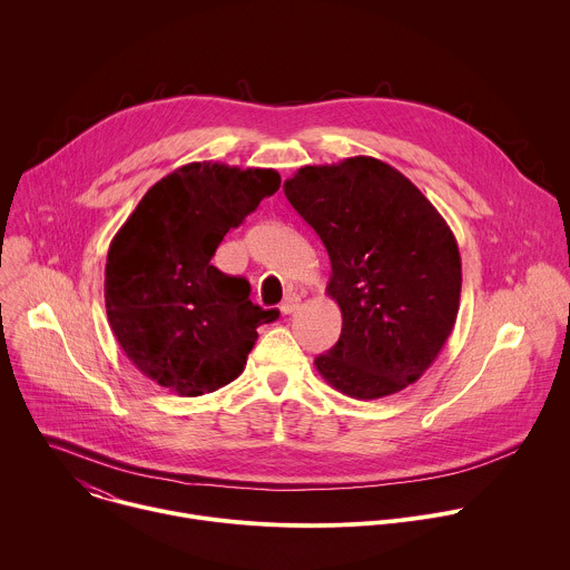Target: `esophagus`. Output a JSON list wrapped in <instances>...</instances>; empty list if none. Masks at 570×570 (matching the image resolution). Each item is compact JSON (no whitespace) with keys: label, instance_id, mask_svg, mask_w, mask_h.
Listing matches in <instances>:
<instances>
[{"label":"esophagus","instance_id":"34e87169","mask_svg":"<svg viewBox=\"0 0 570 570\" xmlns=\"http://www.w3.org/2000/svg\"><path fill=\"white\" fill-rule=\"evenodd\" d=\"M282 313L284 315H291V313H295L297 308H299V295H295V293H288L286 297H284V302H282Z\"/></svg>","mask_w":570,"mask_h":570}]
</instances>
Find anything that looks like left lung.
<instances>
[{"mask_svg": "<svg viewBox=\"0 0 570 570\" xmlns=\"http://www.w3.org/2000/svg\"><path fill=\"white\" fill-rule=\"evenodd\" d=\"M284 195L322 239L326 293L342 311L340 340L315 357L320 375L357 401L416 383L459 313L461 255L445 219L405 174L371 156L304 165Z\"/></svg>", "mask_w": 570, "mask_h": 570, "instance_id": "obj_1", "label": "left lung"}]
</instances>
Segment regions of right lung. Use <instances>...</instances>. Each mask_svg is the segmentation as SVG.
Segmentation results:
<instances>
[{"label":"right lung","instance_id":"obj_1","mask_svg":"<svg viewBox=\"0 0 570 570\" xmlns=\"http://www.w3.org/2000/svg\"><path fill=\"white\" fill-rule=\"evenodd\" d=\"M262 167L187 163L154 183L111 239L105 266L109 326L142 375L180 396L233 383L277 308L250 302V284L213 266L230 228L279 189Z\"/></svg>","mask_w":570,"mask_h":570}]
</instances>
